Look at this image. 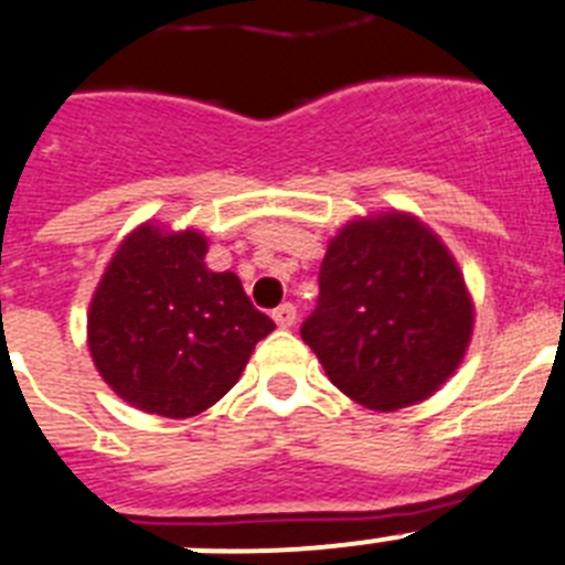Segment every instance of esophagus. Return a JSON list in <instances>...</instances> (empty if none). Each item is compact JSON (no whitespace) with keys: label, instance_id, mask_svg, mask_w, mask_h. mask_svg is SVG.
<instances>
[{"label":"esophagus","instance_id":"34e87169","mask_svg":"<svg viewBox=\"0 0 565 565\" xmlns=\"http://www.w3.org/2000/svg\"><path fill=\"white\" fill-rule=\"evenodd\" d=\"M273 318H276V323L281 330H289V327L296 323V307H292V303H281L278 310H273Z\"/></svg>","mask_w":565,"mask_h":565}]
</instances>
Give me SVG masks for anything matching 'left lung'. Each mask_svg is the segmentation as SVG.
<instances>
[{
  "instance_id": "8db88e82",
  "label": "left lung",
  "mask_w": 565,
  "mask_h": 565,
  "mask_svg": "<svg viewBox=\"0 0 565 565\" xmlns=\"http://www.w3.org/2000/svg\"><path fill=\"white\" fill-rule=\"evenodd\" d=\"M301 327L332 384L366 409L426 401L455 375L475 303L455 255L418 215H358L330 238Z\"/></svg>"
}]
</instances>
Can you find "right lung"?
I'll return each mask as SVG.
<instances>
[{"label": "right lung", "mask_w": 565, "mask_h": 565, "mask_svg": "<svg viewBox=\"0 0 565 565\" xmlns=\"http://www.w3.org/2000/svg\"><path fill=\"white\" fill-rule=\"evenodd\" d=\"M207 235L145 222L121 238L87 310V347L121 401L161 418H193L242 377L276 330L235 273L204 264Z\"/></svg>", "instance_id": "add662e5"}]
</instances>
